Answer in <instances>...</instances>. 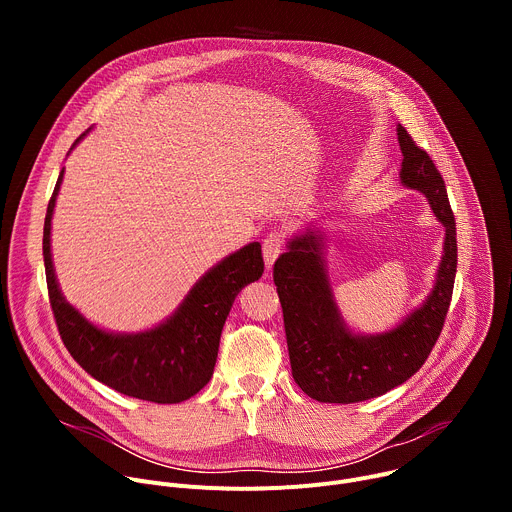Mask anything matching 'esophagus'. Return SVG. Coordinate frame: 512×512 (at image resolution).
<instances>
[{"label":"esophagus","mask_w":512,"mask_h":512,"mask_svg":"<svg viewBox=\"0 0 512 512\" xmlns=\"http://www.w3.org/2000/svg\"><path fill=\"white\" fill-rule=\"evenodd\" d=\"M283 251V237L281 233H269L263 241V259H265V267L271 269L273 263L277 261V257Z\"/></svg>","instance_id":"34e87169"}]
</instances>
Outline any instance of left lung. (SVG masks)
I'll list each match as a JSON object with an SVG mask.
<instances>
[{"label": "left lung", "mask_w": 512, "mask_h": 512, "mask_svg": "<svg viewBox=\"0 0 512 512\" xmlns=\"http://www.w3.org/2000/svg\"><path fill=\"white\" fill-rule=\"evenodd\" d=\"M397 139L403 154L399 182L421 192L444 225V251L425 300L385 332L352 330L328 277L324 218L291 235L273 267L291 375L320 403H358L403 385L429 356L450 308L458 247L446 184L403 125H397Z\"/></svg>", "instance_id": "1"}]
</instances>
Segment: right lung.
<instances>
[{
	"label": "right lung",
	"mask_w": 512,
	"mask_h": 512,
	"mask_svg": "<svg viewBox=\"0 0 512 512\" xmlns=\"http://www.w3.org/2000/svg\"><path fill=\"white\" fill-rule=\"evenodd\" d=\"M89 127L70 152L87 137ZM68 152V154H70ZM60 170L44 221V267L60 338L81 367L103 385L152 403H182L212 377L218 342L239 291L263 275L261 245L249 243L212 265L160 324L141 332H113L87 320L64 296L52 261V214Z\"/></svg>",
	"instance_id": "add662e5"
}]
</instances>
